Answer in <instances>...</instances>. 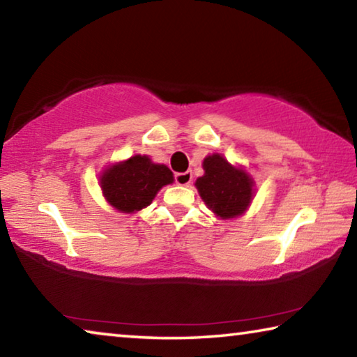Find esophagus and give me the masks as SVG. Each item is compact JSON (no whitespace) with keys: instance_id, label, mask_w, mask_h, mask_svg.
<instances>
[{"instance_id":"esophagus-1","label":"esophagus","mask_w":357,"mask_h":357,"mask_svg":"<svg viewBox=\"0 0 357 357\" xmlns=\"http://www.w3.org/2000/svg\"><path fill=\"white\" fill-rule=\"evenodd\" d=\"M174 181L179 185H189L192 183V172H184V173H176L174 174Z\"/></svg>"}]
</instances>
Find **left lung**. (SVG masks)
<instances>
[{
  "label": "left lung",
  "mask_w": 357,
  "mask_h": 357,
  "mask_svg": "<svg viewBox=\"0 0 357 357\" xmlns=\"http://www.w3.org/2000/svg\"><path fill=\"white\" fill-rule=\"evenodd\" d=\"M204 174L197 189L206 206L220 219H233L249 208L253 198V179L243 168L233 167L220 154L203 160Z\"/></svg>",
  "instance_id": "1"
}]
</instances>
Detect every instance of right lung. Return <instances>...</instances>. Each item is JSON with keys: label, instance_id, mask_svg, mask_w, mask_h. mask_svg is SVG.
<instances>
[{"label": "right lung", "instance_id": "obj_1", "mask_svg": "<svg viewBox=\"0 0 357 357\" xmlns=\"http://www.w3.org/2000/svg\"><path fill=\"white\" fill-rule=\"evenodd\" d=\"M173 183L167 165L153 164L148 155H134L107 167L100 174V189L105 200L121 213H137L153 203L162 187Z\"/></svg>", "mask_w": 357, "mask_h": 357}]
</instances>
